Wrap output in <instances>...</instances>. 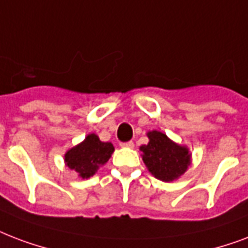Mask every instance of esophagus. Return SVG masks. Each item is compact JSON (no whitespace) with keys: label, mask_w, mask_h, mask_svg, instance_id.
Listing matches in <instances>:
<instances>
[{"label":"esophagus","mask_w":248,"mask_h":248,"mask_svg":"<svg viewBox=\"0 0 248 248\" xmlns=\"http://www.w3.org/2000/svg\"><path fill=\"white\" fill-rule=\"evenodd\" d=\"M121 147H124V148H134L135 144H134V141H126V143H121Z\"/></svg>","instance_id":"obj_1"}]
</instances>
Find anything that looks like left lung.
<instances>
[{"instance_id":"1","label":"left lung","mask_w":248,"mask_h":248,"mask_svg":"<svg viewBox=\"0 0 248 248\" xmlns=\"http://www.w3.org/2000/svg\"><path fill=\"white\" fill-rule=\"evenodd\" d=\"M148 144L141 145V158L151 174L162 182H173L191 165V152L157 130L147 132Z\"/></svg>"}]
</instances>
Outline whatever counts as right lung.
<instances>
[{"label": "right lung", "mask_w": 248, "mask_h": 248, "mask_svg": "<svg viewBox=\"0 0 248 248\" xmlns=\"http://www.w3.org/2000/svg\"><path fill=\"white\" fill-rule=\"evenodd\" d=\"M114 152L110 141H101L99 135L88 134L86 139L66 151L65 165L78 177L87 179L94 175L100 166L105 165Z\"/></svg>", "instance_id": "1"}]
</instances>
